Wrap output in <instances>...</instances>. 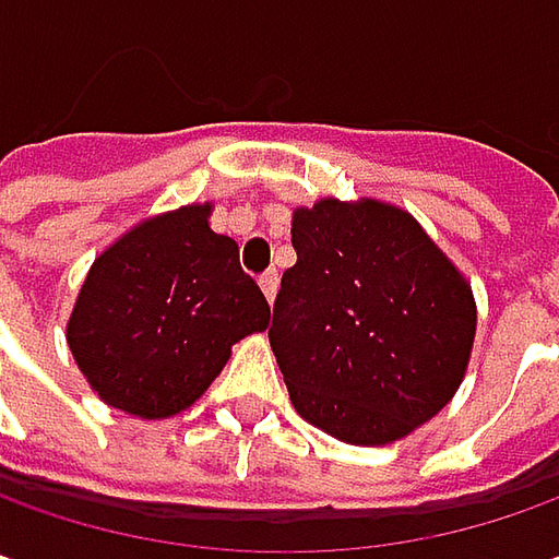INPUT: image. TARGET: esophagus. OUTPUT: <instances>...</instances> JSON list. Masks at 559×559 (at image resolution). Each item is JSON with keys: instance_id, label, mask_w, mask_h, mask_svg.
<instances>
[{"instance_id": "1", "label": "esophagus", "mask_w": 559, "mask_h": 559, "mask_svg": "<svg viewBox=\"0 0 559 559\" xmlns=\"http://www.w3.org/2000/svg\"><path fill=\"white\" fill-rule=\"evenodd\" d=\"M260 287H262V294H265V299H269V302H275V294H278V275H275V272L262 275Z\"/></svg>"}]
</instances>
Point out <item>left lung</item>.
<instances>
[{"instance_id": "left-lung-1", "label": "left lung", "mask_w": 559, "mask_h": 559, "mask_svg": "<svg viewBox=\"0 0 559 559\" xmlns=\"http://www.w3.org/2000/svg\"><path fill=\"white\" fill-rule=\"evenodd\" d=\"M269 343L290 402L349 445H390L442 412L467 374L476 299L408 210L321 198L290 219Z\"/></svg>"}]
</instances>
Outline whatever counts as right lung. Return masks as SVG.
<instances>
[{"label":"right lung","instance_id":"add662e5","mask_svg":"<svg viewBox=\"0 0 559 559\" xmlns=\"http://www.w3.org/2000/svg\"><path fill=\"white\" fill-rule=\"evenodd\" d=\"M213 203H188L132 225L102 250L76 294L68 346L95 395L160 420L191 408L238 340L269 328L272 309L210 228Z\"/></svg>","mask_w":559,"mask_h":559}]
</instances>
